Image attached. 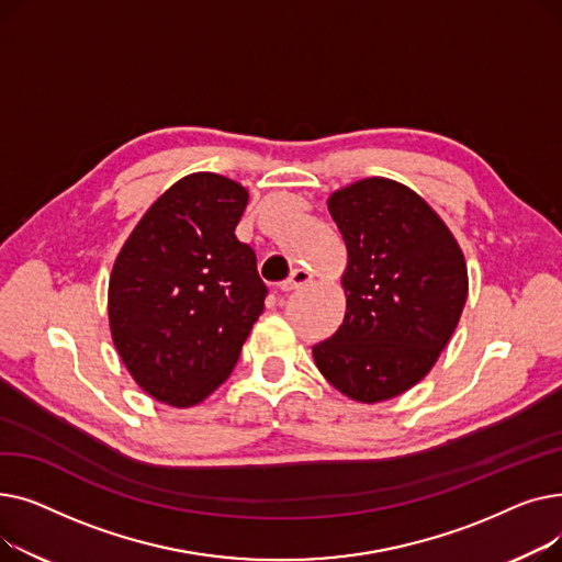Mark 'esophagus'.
Instances as JSON below:
<instances>
[{
	"mask_svg": "<svg viewBox=\"0 0 562 562\" xmlns=\"http://www.w3.org/2000/svg\"><path fill=\"white\" fill-rule=\"evenodd\" d=\"M310 282H312V273L305 271V269H296V271L291 273L289 280H284V282L280 284V289H282L284 293H289V291H296V289H301V286H305V284H310Z\"/></svg>",
	"mask_w": 562,
	"mask_h": 562,
	"instance_id": "34e87169",
	"label": "esophagus"
}]
</instances>
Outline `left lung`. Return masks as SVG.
Wrapping results in <instances>:
<instances>
[{
  "mask_svg": "<svg viewBox=\"0 0 562 562\" xmlns=\"http://www.w3.org/2000/svg\"><path fill=\"white\" fill-rule=\"evenodd\" d=\"M348 261L339 330L312 348L335 390L358 403L390 401L428 375L467 303L462 248L409 187L367 177L328 198Z\"/></svg>",
  "mask_w": 562,
  "mask_h": 562,
  "instance_id": "obj_1",
  "label": "left lung"
}]
</instances>
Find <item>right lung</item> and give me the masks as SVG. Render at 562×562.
Here are the masks:
<instances>
[{
	"instance_id": "right-lung-1",
	"label": "right lung",
	"mask_w": 562,
	"mask_h": 562,
	"mask_svg": "<svg viewBox=\"0 0 562 562\" xmlns=\"http://www.w3.org/2000/svg\"><path fill=\"white\" fill-rule=\"evenodd\" d=\"M248 189L191 172L143 214L113 261L109 328L136 385L191 407L232 373L263 310L255 250L236 239Z\"/></svg>"
}]
</instances>
